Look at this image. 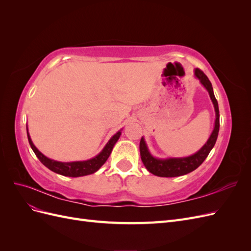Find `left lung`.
<instances>
[{
	"instance_id": "obj_1",
	"label": "left lung",
	"mask_w": 251,
	"mask_h": 251,
	"mask_svg": "<svg viewBox=\"0 0 251 251\" xmlns=\"http://www.w3.org/2000/svg\"><path fill=\"white\" fill-rule=\"evenodd\" d=\"M195 77L198 78L201 82V85L207 90L209 97L211 100L212 104H214L215 112H216V120H215V126L212 130L209 138L205 142L204 146L195 154L187 156V157H173V158H156L151 154L149 148L147 146V142L143 137H141L139 150H140V157L141 160L146 166V169L151 173L155 176L158 177H179L183 176L188 173L195 171L197 168L203 163V161L206 159L208 154L212 148L215 147V143L218 138L219 128H220V114H219V107L218 101L214 94V90H212L211 82L207 78L200 69H195Z\"/></svg>"
}]
</instances>
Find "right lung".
<instances>
[{"label": "right lung", "mask_w": 251, "mask_h": 251, "mask_svg": "<svg viewBox=\"0 0 251 251\" xmlns=\"http://www.w3.org/2000/svg\"><path fill=\"white\" fill-rule=\"evenodd\" d=\"M121 130H123V128H121ZM121 130H119L116 134H114L112 136L111 139L102 149V151L95 157L85 161H72V162H60L46 157L44 154H42L33 144L31 138H30V135L28 133V127H27V136H28V141H29L30 147H31L36 157L40 159V161L46 166V168H48L52 172L63 175V176H66V177H81V176H87V175L94 174L101 168L105 161L108 160L114 146H115V143L120 137Z\"/></svg>", "instance_id": "add662e5"}]
</instances>
